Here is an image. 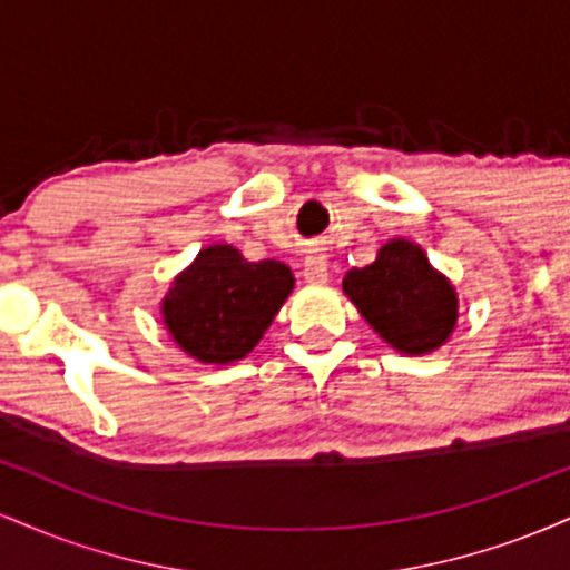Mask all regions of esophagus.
<instances>
[{"mask_svg": "<svg viewBox=\"0 0 570 570\" xmlns=\"http://www.w3.org/2000/svg\"><path fill=\"white\" fill-rule=\"evenodd\" d=\"M326 252L324 248H311V252H307V257H305V265H303V276H305V281L307 284H326V276H330V273H326Z\"/></svg>", "mask_w": 570, "mask_h": 570, "instance_id": "34e87169", "label": "esophagus"}]
</instances>
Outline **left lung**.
Masks as SVG:
<instances>
[{
    "label": "left lung",
    "instance_id": "left-lung-1",
    "mask_svg": "<svg viewBox=\"0 0 570 570\" xmlns=\"http://www.w3.org/2000/svg\"><path fill=\"white\" fill-rule=\"evenodd\" d=\"M343 292L372 330L402 353L440 348L458 318L450 281L429 265L421 246L404 238L385 244L372 265L345 273Z\"/></svg>",
    "mask_w": 570,
    "mask_h": 570
}]
</instances>
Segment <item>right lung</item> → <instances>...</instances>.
Wrapping results in <instances>:
<instances>
[{"label":"right lung","instance_id":"obj_1","mask_svg":"<svg viewBox=\"0 0 570 570\" xmlns=\"http://www.w3.org/2000/svg\"><path fill=\"white\" fill-rule=\"evenodd\" d=\"M292 286V271L278 259L246 263L233 246H208L174 281L163 322L198 362H238L259 343Z\"/></svg>","mask_w":570,"mask_h":570}]
</instances>
